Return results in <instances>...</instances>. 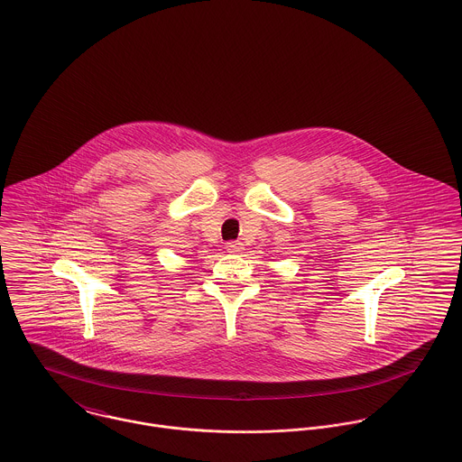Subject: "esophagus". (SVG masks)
<instances>
[{
  "mask_svg": "<svg viewBox=\"0 0 462 462\" xmlns=\"http://www.w3.org/2000/svg\"><path fill=\"white\" fill-rule=\"evenodd\" d=\"M226 249H227V253L236 254V253H240L244 247H242V244H238V242H227V244H226Z\"/></svg>",
  "mask_w": 462,
  "mask_h": 462,
  "instance_id": "34e87169",
  "label": "esophagus"
}]
</instances>
